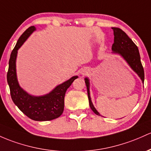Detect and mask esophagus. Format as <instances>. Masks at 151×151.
<instances>
[{
	"instance_id": "esophagus-1",
	"label": "esophagus",
	"mask_w": 151,
	"mask_h": 151,
	"mask_svg": "<svg viewBox=\"0 0 151 151\" xmlns=\"http://www.w3.org/2000/svg\"><path fill=\"white\" fill-rule=\"evenodd\" d=\"M81 74H82V75H84V74H86V72H81Z\"/></svg>"
}]
</instances>
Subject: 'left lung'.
<instances>
[{
    "label": "left lung",
    "mask_w": 151,
    "mask_h": 151,
    "mask_svg": "<svg viewBox=\"0 0 151 151\" xmlns=\"http://www.w3.org/2000/svg\"><path fill=\"white\" fill-rule=\"evenodd\" d=\"M114 32V44L112 46V53L117 54L126 61L131 69L141 79L142 82H144V69L140 62V57L139 54V50L135 43L129 38V36L119 28H112ZM85 84L87 86V94H88L89 103L90 108L94 113L97 115L100 114L97 112L95 107H94L91 100L90 93H89V80L87 77L84 79Z\"/></svg>",
    "instance_id": "left-lung-1"
}]
</instances>
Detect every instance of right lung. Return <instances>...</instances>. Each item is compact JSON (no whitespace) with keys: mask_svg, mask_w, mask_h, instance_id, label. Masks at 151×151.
Here are the masks:
<instances>
[{"mask_svg":"<svg viewBox=\"0 0 151 151\" xmlns=\"http://www.w3.org/2000/svg\"><path fill=\"white\" fill-rule=\"evenodd\" d=\"M35 30L34 26L26 29L20 36L13 49L8 64L7 82L13 102L23 113L36 121H48L57 118L62 115L64 111L66 92L78 76H74L57 86L49 94L39 97L31 95L20 87L16 69L18 50Z\"/></svg>","mask_w":151,"mask_h":151,"instance_id":"right-lung-1","label":"right lung"}]
</instances>
